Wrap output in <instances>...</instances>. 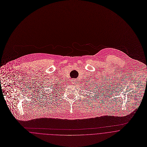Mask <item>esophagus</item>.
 Segmentation results:
<instances>
[{
  "label": "esophagus",
  "instance_id": "1",
  "mask_svg": "<svg viewBox=\"0 0 147 147\" xmlns=\"http://www.w3.org/2000/svg\"><path fill=\"white\" fill-rule=\"evenodd\" d=\"M75 81H76V80H75V79H72V80H71V83H72V84H74V83H75Z\"/></svg>",
  "mask_w": 147,
  "mask_h": 147
}]
</instances>
